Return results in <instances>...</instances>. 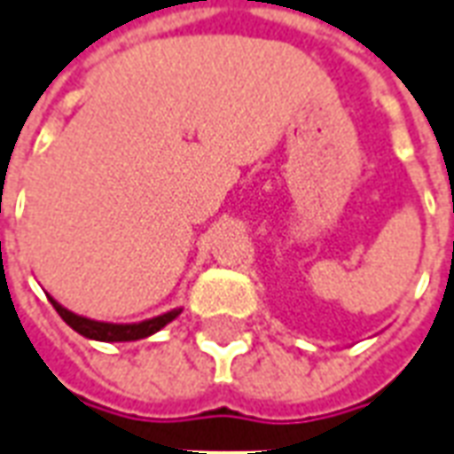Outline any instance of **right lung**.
Segmentation results:
<instances>
[{"label": "right lung", "instance_id": "add662e5", "mask_svg": "<svg viewBox=\"0 0 454 454\" xmlns=\"http://www.w3.org/2000/svg\"><path fill=\"white\" fill-rule=\"evenodd\" d=\"M51 304L56 307V312L61 315V319L66 325L75 329L81 337L93 339V341H137V339H147L152 334H157L160 329L174 322L176 317L182 315V307L176 309H169L160 317H152V319H145V322H132V325H115V322H98V319H90V317L75 315L71 309H66L61 302H56L49 294Z\"/></svg>", "mask_w": 454, "mask_h": 454}]
</instances>
